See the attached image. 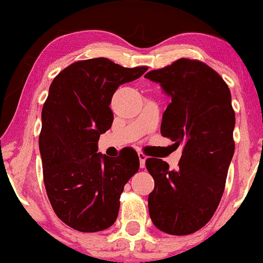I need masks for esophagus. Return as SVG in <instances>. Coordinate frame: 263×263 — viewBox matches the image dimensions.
Segmentation results:
<instances>
[{"instance_id": "34e87169", "label": "esophagus", "mask_w": 263, "mask_h": 263, "mask_svg": "<svg viewBox=\"0 0 263 263\" xmlns=\"http://www.w3.org/2000/svg\"><path fill=\"white\" fill-rule=\"evenodd\" d=\"M138 158H140V165H141V168H144V165H146L147 156L144 155V153L140 152V153H138Z\"/></svg>"}]
</instances>
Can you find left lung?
<instances>
[{
    "label": "left lung",
    "instance_id": "obj_1",
    "mask_svg": "<svg viewBox=\"0 0 263 263\" xmlns=\"http://www.w3.org/2000/svg\"><path fill=\"white\" fill-rule=\"evenodd\" d=\"M144 78L161 84L172 99L163 114L161 134L177 148L183 146L177 171H170L162 159L146 161L155 179L149 216L165 234H193L218 209L234 156L230 89L214 69L195 59H178Z\"/></svg>",
    "mask_w": 263,
    "mask_h": 263
}]
</instances>
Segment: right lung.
I'll list each match as a JSON object with an SVG mask.
<instances>
[{
	"instance_id": "1",
	"label": "right lung",
	"mask_w": 263,
	"mask_h": 263,
	"mask_svg": "<svg viewBox=\"0 0 263 263\" xmlns=\"http://www.w3.org/2000/svg\"><path fill=\"white\" fill-rule=\"evenodd\" d=\"M147 69L123 68L107 58L79 60L50 84L39 135L44 185L54 213L75 230L101 231L116 221L123 186L140 159L129 147L119 157L98 153V141L112 125L117 87Z\"/></svg>"
}]
</instances>
